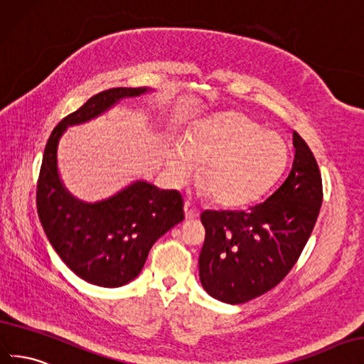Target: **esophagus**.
<instances>
[{
	"label": "esophagus",
	"mask_w": 364,
	"mask_h": 364,
	"mask_svg": "<svg viewBox=\"0 0 364 364\" xmlns=\"http://www.w3.org/2000/svg\"><path fill=\"white\" fill-rule=\"evenodd\" d=\"M184 215H186V220H195L196 216L200 215V210L196 209L193 204H191L189 201L184 203Z\"/></svg>",
	"instance_id": "1"
}]
</instances>
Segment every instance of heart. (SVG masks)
<instances>
[{
	"label": "heart",
	"instance_id": "1",
	"mask_svg": "<svg viewBox=\"0 0 364 364\" xmlns=\"http://www.w3.org/2000/svg\"><path fill=\"white\" fill-rule=\"evenodd\" d=\"M164 160L173 184H184L201 164L200 193L223 207H242L261 198L284 172L288 146L245 114L223 111L201 120L186 141L172 140Z\"/></svg>",
	"mask_w": 364,
	"mask_h": 364
}]
</instances>
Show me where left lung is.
<instances>
[{
    "instance_id": "8db88e82",
    "label": "left lung",
    "mask_w": 364,
    "mask_h": 364,
    "mask_svg": "<svg viewBox=\"0 0 364 364\" xmlns=\"http://www.w3.org/2000/svg\"><path fill=\"white\" fill-rule=\"evenodd\" d=\"M294 160L280 188L248 210H205L200 280L212 297L237 305L274 288L302 253L323 189L313 152L293 132Z\"/></svg>"
}]
</instances>
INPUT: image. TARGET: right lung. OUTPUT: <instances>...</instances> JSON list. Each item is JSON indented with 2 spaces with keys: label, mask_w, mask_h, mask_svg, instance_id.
Instances as JSON below:
<instances>
[{
  "label": "right lung",
  "mask_w": 364,
  "mask_h": 364,
  "mask_svg": "<svg viewBox=\"0 0 364 364\" xmlns=\"http://www.w3.org/2000/svg\"><path fill=\"white\" fill-rule=\"evenodd\" d=\"M148 91L111 88L88 99L51 132L41 166L36 205L50 244L73 273L103 288L127 285L140 274L154 242L184 220L183 198L176 191L136 181L107 200L80 201L60 181L58 144L67 127L85 123L119 100Z\"/></svg>",
  "instance_id": "obj_1"
}]
</instances>
